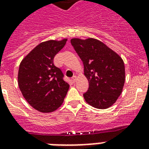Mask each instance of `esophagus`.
Instances as JSON below:
<instances>
[{
  "label": "esophagus",
  "mask_w": 149,
  "mask_h": 149,
  "mask_svg": "<svg viewBox=\"0 0 149 149\" xmlns=\"http://www.w3.org/2000/svg\"><path fill=\"white\" fill-rule=\"evenodd\" d=\"M76 80H77V76H73V77H72V81L73 82V83H75Z\"/></svg>",
  "instance_id": "34e87169"
}]
</instances>
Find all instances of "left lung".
<instances>
[{"label": "left lung", "instance_id": "obj_1", "mask_svg": "<svg viewBox=\"0 0 149 149\" xmlns=\"http://www.w3.org/2000/svg\"><path fill=\"white\" fill-rule=\"evenodd\" d=\"M70 42L84 63V74L89 81L84 99L93 107L108 108L118 100L125 84L122 58L95 38H72Z\"/></svg>", "mask_w": 149, "mask_h": 149}]
</instances>
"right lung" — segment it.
I'll use <instances>...</instances> for the list:
<instances>
[{
    "label": "right lung",
    "instance_id": "add662e5",
    "mask_svg": "<svg viewBox=\"0 0 149 149\" xmlns=\"http://www.w3.org/2000/svg\"><path fill=\"white\" fill-rule=\"evenodd\" d=\"M67 39L49 40L31 50L20 64L18 86L22 95L33 108L42 113L56 111L63 104L70 85L62 70L54 65V57Z\"/></svg>",
    "mask_w": 149,
    "mask_h": 149
}]
</instances>
